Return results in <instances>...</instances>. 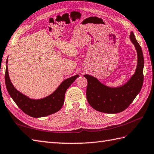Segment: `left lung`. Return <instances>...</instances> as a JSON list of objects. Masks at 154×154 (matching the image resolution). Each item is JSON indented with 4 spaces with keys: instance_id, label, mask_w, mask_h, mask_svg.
Here are the masks:
<instances>
[{
    "instance_id": "1",
    "label": "left lung",
    "mask_w": 154,
    "mask_h": 154,
    "mask_svg": "<svg viewBox=\"0 0 154 154\" xmlns=\"http://www.w3.org/2000/svg\"><path fill=\"white\" fill-rule=\"evenodd\" d=\"M129 38L137 51V66L134 73L125 83L120 87H110L90 75H84L88 82L86 93L87 101L92 108L98 112L106 113L123 112L141 91L144 81V56L133 31L131 32Z\"/></svg>"
}]
</instances>
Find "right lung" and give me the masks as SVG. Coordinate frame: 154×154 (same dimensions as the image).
Here are the masks:
<instances>
[{"instance_id": "add662e5", "label": "right lung", "mask_w": 154, "mask_h": 154, "mask_svg": "<svg viewBox=\"0 0 154 154\" xmlns=\"http://www.w3.org/2000/svg\"><path fill=\"white\" fill-rule=\"evenodd\" d=\"M5 83L10 96L13 99L17 106L32 117H42L54 113L62 108L65 98V93L67 89L72 84L75 80L79 76L76 75L67 78L62 82L58 87L52 94L41 99H32L21 93L14 87L10 79L8 71V59L6 60Z\"/></svg>"}]
</instances>
